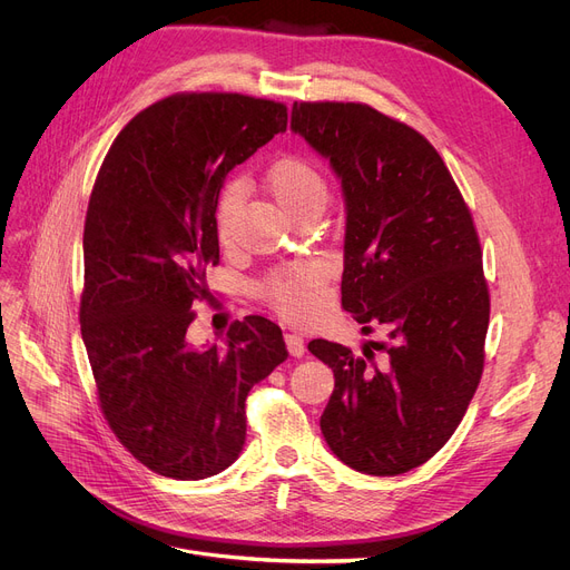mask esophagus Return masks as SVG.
<instances>
[{
    "instance_id": "34e87169",
    "label": "esophagus",
    "mask_w": 570,
    "mask_h": 570,
    "mask_svg": "<svg viewBox=\"0 0 570 570\" xmlns=\"http://www.w3.org/2000/svg\"><path fill=\"white\" fill-rule=\"evenodd\" d=\"M284 342H286V348H288V353L293 355V357H301V355H305V340L297 335V333H288L286 337H284Z\"/></svg>"
}]
</instances>
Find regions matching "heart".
I'll return each instance as SVG.
<instances>
[{"label": "heart", "instance_id": "heart-1", "mask_svg": "<svg viewBox=\"0 0 570 570\" xmlns=\"http://www.w3.org/2000/svg\"><path fill=\"white\" fill-rule=\"evenodd\" d=\"M269 194L291 215L307 207H323L327 200V183L323 173L303 157H282L265 173ZM245 200L243 179H228L215 203V228L222 243L230 239L237 209ZM258 293L267 305L291 321H312L331 301V284L321 263H295L277 267L261 284Z\"/></svg>", "mask_w": 570, "mask_h": 570}]
</instances>
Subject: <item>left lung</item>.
<instances>
[{"label":"left lung","mask_w":570,"mask_h":570,"mask_svg":"<svg viewBox=\"0 0 570 570\" xmlns=\"http://www.w3.org/2000/svg\"><path fill=\"white\" fill-rule=\"evenodd\" d=\"M291 129L342 179V307L363 333H387L363 355L309 342L335 374L321 432L355 471L406 473L453 436L481 383L490 323L481 239L451 170L400 119L367 104L295 101Z\"/></svg>","instance_id":"8db88e82"}]
</instances>
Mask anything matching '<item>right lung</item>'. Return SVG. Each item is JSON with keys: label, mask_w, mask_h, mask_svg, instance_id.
I'll list each match as a JSON object with an SVG mask.
<instances>
[{"label": "right lung", "mask_w": 570, "mask_h": 570, "mask_svg": "<svg viewBox=\"0 0 570 570\" xmlns=\"http://www.w3.org/2000/svg\"><path fill=\"white\" fill-rule=\"evenodd\" d=\"M284 104L185 92L119 131L89 196L80 331L110 430L147 469L200 481L243 453L245 400L286 361L279 325L247 316L224 346L187 331L219 263L215 203L226 175L286 131Z\"/></svg>", "instance_id": "obj_1"}]
</instances>
